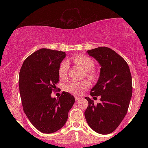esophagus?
I'll return each mask as SVG.
<instances>
[{"label": "esophagus", "mask_w": 148, "mask_h": 148, "mask_svg": "<svg viewBox=\"0 0 148 148\" xmlns=\"http://www.w3.org/2000/svg\"><path fill=\"white\" fill-rule=\"evenodd\" d=\"M81 99V97H75V100L76 101H79V100H80Z\"/></svg>", "instance_id": "esophagus-1"}]
</instances>
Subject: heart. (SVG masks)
Wrapping results in <instances>:
<instances>
[{"label": "heart", "instance_id": "1", "mask_svg": "<svg viewBox=\"0 0 148 148\" xmlns=\"http://www.w3.org/2000/svg\"><path fill=\"white\" fill-rule=\"evenodd\" d=\"M74 62L77 64L79 67L83 69L85 72L87 73V75L91 79H94L95 76V74L92 72L95 67V63L90 58L84 55L76 56L74 58ZM69 64L66 60L62 61L61 62L58 68V75L61 79H64L67 77L68 74ZM89 82L86 80L84 81H69L64 86V90L68 92L72 95H80L86 89L89 87Z\"/></svg>", "mask_w": 148, "mask_h": 148}]
</instances>
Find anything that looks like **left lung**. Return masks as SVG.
I'll return each mask as SVG.
<instances>
[{"label": "left lung", "mask_w": 148, "mask_h": 148, "mask_svg": "<svg viewBox=\"0 0 148 148\" xmlns=\"http://www.w3.org/2000/svg\"><path fill=\"white\" fill-rule=\"evenodd\" d=\"M101 66L97 82L90 95L100 96V103L86 97L88 106L85 118L90 127L100 134H111L117 129L127 113L132 95V81L127 62L116 52L101 47L87 51Z\"/></svg>", "instance_id": "8db88e82"}]
</instances>
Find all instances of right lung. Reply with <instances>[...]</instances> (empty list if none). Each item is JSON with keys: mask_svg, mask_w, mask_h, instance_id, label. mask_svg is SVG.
Returning <instances> with one entry per match:
<instances>
[{"mask_svg": "<svg viewBox=\"0 0 148 148\" xmlns=\"http://www.w3.org/2000/svg\"><path fill=\"white\" fill-rule=\"evenodd\" d=\"M66 53L41 49L24 60L19 72L18 86L23 111L37 130L45 134L64 126L74 97L63 92L58 99L51 97L59 81L58 68Z\"/></svg>", "mask_w": 148, "mask_h": 148, "instance_id": "obj_1", "label": "right lung"}]
</instances>
